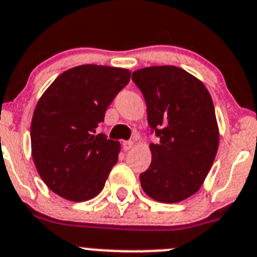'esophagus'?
<instances>
[{
	"mask_svg": "<svg viewBox=\"0 0 257 257\" xmlns=\"http://www.w3.org/2000/svg\"><path fill=\"white\" fill-rule=\"evenodd\" d=\"M133 146V142L132 141H124L122 142V149H124L125 152H128V150H131Z\"/></svg>",
	"mask_w": 257,
	"mask_h": 257,
	"instance_id": "34e87169",
	"label": "esophagus"
}]
</instances>
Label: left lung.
I'll list each match as a JSON object with an SVG mask.
<instances>
[{"label":"left lung","mask_w":257,"mask_h":257,"mask_svg":"<svg viewBox=\"0 0 257 257\" xmlns=\"http://www.w3.org/2000/svg\"><path fill=\"white\" fill-rule=\"evenodd\" d=\"M132 79L159 137L158 144L149 145L152 163L140 175L142 189L155 201H183L200 189L218 150L212 96L200 79L178 66L139 69Z\"/></svg>","instance_id":"obj_1"}]
</instances>
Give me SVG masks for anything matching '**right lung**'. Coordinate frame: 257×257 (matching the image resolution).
Listing matches in <instances>:
<instances>
[{
    "mask_svg": "<svg viewBox=\"0 0 257 257\" xmlns=\"http://www.w3.org/2000/svg\"><path fill=\"white\" fill-rule=\"evenodd\" d=\"M129 81L128 69L86 64L61 73L40 96L31 120L32 159L56 195L81 202L103 189L120 142L96 135V126Z\"/></svg>",
    "mask_w": 257,
    "mask_h": 257,
    "instance_id": "right-lung-1",
    "label": "right lung"
}]
</instances>
